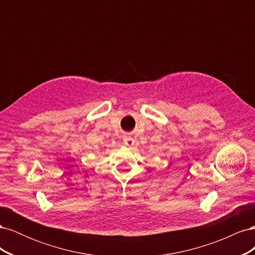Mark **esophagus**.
Returning <instances> with one entry per match:
<instances>
[{"instance_id":"34e87169","label":"esophagus","mask_w":255,"mask_h":255,"mask_svg":"<svg viewBox=\"0 0 255 255\" xmlns=\"http://www.w3.org/2000/svg\"><path fill=\"white\" fill-rule=\"evenodd\" d=\"M123 142H125V144H127L128 146H132L135 143V139L132 136H126L123 138Z\"/></svg>"}]
</instances>
